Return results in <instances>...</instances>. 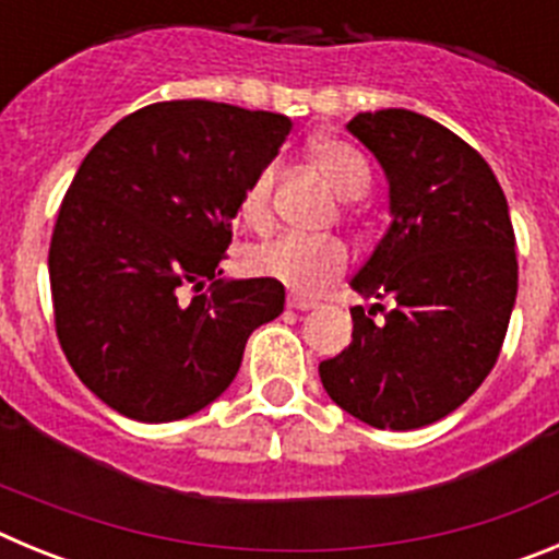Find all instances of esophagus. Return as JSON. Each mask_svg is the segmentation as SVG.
<instances>
[{
    "mask_svg": "<svg viewBox=\"0 0 559 559\" xmlns=\"http://www.w3.org/2000/svg\"><path fill=\"white\" fill-rule=\"evenodd\" d=\"M288 308L313 310V308H319V302H316V299H308V296H288Z\"/></svg>",
    "mask_w": 559,
    "mask_h": 559,
    "instance_id": "esophagus-1",
    "label": "esophagus"
}]
</instances>
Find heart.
Segmentation results:
<instances>
[{"label":"heart","mask_w":559,"mask_h":559,"mask_svg":"<svg viewBox=\"0 0 559 559\" xmlns=\"http://www.w3.org/2000/svg\"><path fill=\"white\" fill-rule=\"evenodd\" d=\"M316 167L328 176L333 190L344 199H360L367 192L372 173L364 153L341 140H316L310 145ZM276 165L269 162L251 176L246 190L240 192L237 212L249 229L265 231L274 221L271 212V190H274ZM251 265L257 274L269 276L283 283L285 288L302 296H313L319 290L335 283L349 265L347 246L335 237H305V235H283L263 243L251 254Z\"/></svg>","instance_id":"heart-1"}]
</instances>
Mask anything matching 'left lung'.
Listing matches in <instances>:
<instances>
[{
  "label": "left lung",
  "mask_w": 559,
  "mask_h": 559,
  "mask_svg": "<svg viewBox=\"0 0 559 559\" xmlns=\"http://www.w3.org/2000/svg\"><path fill=\"white\" fill-rule=\"evenodd\" d=\"M347 128L386 170L392 206L349 285L394 308L349 310L353 341L319 374L360 423L412 431L448 417L496 367L518 294L515 231L496 173L445 126L383 108Z\"/></svg>",
  "instance_id": "1"
}]
</instances>
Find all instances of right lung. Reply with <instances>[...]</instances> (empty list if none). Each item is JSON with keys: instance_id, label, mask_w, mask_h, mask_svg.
<instances>
[{"instance_id": "obj_1", "label": "right lung", "mask_w": 559, "mask_h": 559, "mask_svg": "<svg viewBox=\"0 0 559 559\" xmlns=\"http://www.w3.org/2000/svg\"><path fill=\"white\" fill-rule=\"evenodd\" d=\"M288 131L285 114L153 103L81 162L52 229L49 288L69 367L114 412H201L235 380L249 335L283 313V283L221 280V260L240 192Z\"/></svg>"}]
</instances>
